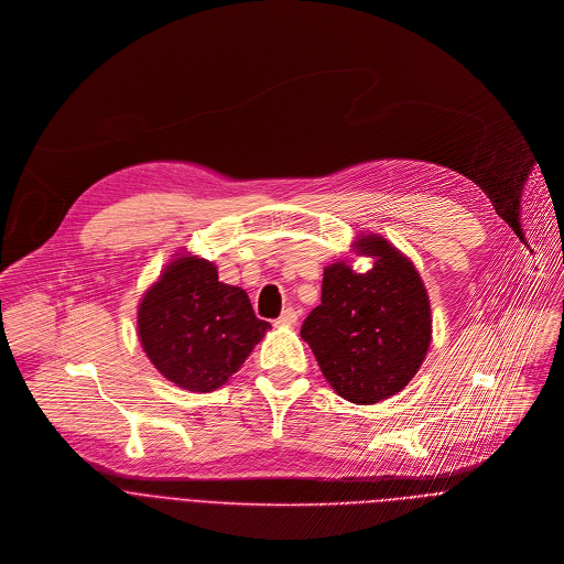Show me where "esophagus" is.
Listing matches in <instances>:
<instances>
[{
    "mask_svg": "<svg viewBox=\"0 0 564 564\" xmlns=\"http://www.w3.org/2000/svg\"><path fill=\"white\" fill-rule=\"evenodd\" d=\"M297 324V311L295 308H284L282 315L275 319V326H295Z\"/></svg>",
    "mask_w": 564,
    "mask_h": 564,
    "instance_id": "obj_1",
    "label": "esophagus"
}]
</instances>
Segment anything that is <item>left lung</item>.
I'll return each instance as SVG.
<instances>
[{
  "instance_id": "1",
  "label": "left lung",
  "mask_w": 564,
  "mask_h": 564,
  "mask_svg": "<svg viewBox=\"0 0 564 564\" xmlns=\"http://www.w3.org/2000/svg\"><path fill=\"white\" fill-rule=\"evenodd\" d=\"M372 256L366 273L335 262L324 269L322 304L302 324L322 375L350 403L370 405L403 390L425 359L432 317L414 264L381 236L355 242Z\"/></svg>"
}]
</instances>
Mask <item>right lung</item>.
Returning <instances> with one entry per match:
<instances>
[{
    "instance_id": "right-lung-1",
    "label": "right lung",
    "mask_w": 564,
    "mask_h": 564,
    "mask_svg": "<svg viewBox=\"0 0 564 564\" xmlns=\"http://www.w3.org/2000/svg\"><path fill=\"white\" fill-rule=\"evenodd\" d=\"M269 328L249 295L196 256L167 264L139 304L143 350L163 377L192 392L227 383Z\"/></svg>"
}]
</instances>
